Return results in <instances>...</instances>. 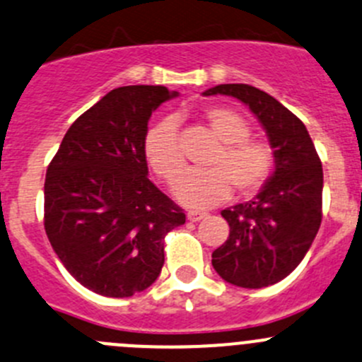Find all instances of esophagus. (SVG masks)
<instances>
[{"label":"esophagus","instance_id":"esophagus-1","mask_svg":"<svg viewBox=\"0 0 362 362\" xmlns=\"http://www.w3.org/2000/svg\"><path fill=\"white\" fill-rule=\"evenodd\" d=\"M206 213H202V211H188L187 213V218L190 220V222H201L202 218H206Z\"/></svg>","mask_w":362,"mask_h":362}]
</instances>
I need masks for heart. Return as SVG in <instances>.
I'll return each mask as SVG.
<instances>
[{
	"mask_svg": "<svg viewBox=\"0 0 362 362\" xmlns=\"http://www.w3.org/2000/svg\"><path fill=\"white\" fill-rule=\"evenodd\" d=\"M202 119L209 132L222 142L204 170L185 168V154L177 139L174 119L154 124L144 139V154L154 174L174 185V195L187 208L201 209L220 204L235 188L240 197H252L267 185L274 172V147L263 139L250 136V124L242 113L226 106L206 108Z\"/></svg>",
	"mask_w": 362,
	"mask_h": 362,
	"instance_id": "b5f03b06",
	"label": "heart"
}]
</instances>
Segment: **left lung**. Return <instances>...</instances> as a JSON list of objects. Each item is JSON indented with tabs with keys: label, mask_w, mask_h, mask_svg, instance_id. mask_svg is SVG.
Here are the masks:
<instances>
[{
	"label": "left lung",
	"mask_w": 362,
	"mask_h": 362,
	"mask_svg": "<svg viewBox=\"0 0 362 362\" xmlns=\"http://www.w3.org/2000/svg\"><path fill=\"white\" fill-rule=\"evenodd\" d=\"M240 99L257 117L275 153V170L249 202L223 209L229 238L211 254L223 281L264 288L282 281L308 254L322 223V161L304 122L267 92L216 85L204 95Z\"/></svg>",
	"instance_id": "1"
}]
</instances>
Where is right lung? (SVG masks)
Listing matches in <instances>:
<instances>
[{
    "mask_svg": "<svg viewBox=\"0 0 362 362\" xmlns=\"http://www.w3.org/2000/svg\"><path fill=\"white\" fill-rule=\"evenodd\" d=\"M161 85L108 92L72 122L44 183V229L69 274L103 297L149 288L165 261L167 233L187 216L149 181L144 139Z\"/></svg>",
    "mask_w": 362,
    "mask_h": 362,
    "instance_id": "obj_1",
    "label": "right lung"
}]
</instances>
